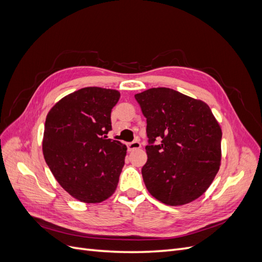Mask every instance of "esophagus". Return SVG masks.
I'll use <instances>...</instances> for the list:
<instances>
[{
    "mask_svg": "<svg viewBox=\"0 0 262 262\" xmlns=\"http://www.w3.org/2000/svg\"><path fill=\"white\" fill-rule=\"evenodd\" d=\"M126 146H128V150H129V152H131V150L139 149V148L141 147V143H140V142L134 141V142H131V143L126 144Z\"/></svg>",
    "mask_w": 262,
    "mask_h": 262,
    "instance_id": "esophagus-1",
    "label": "esophagus"
}]
</instances>
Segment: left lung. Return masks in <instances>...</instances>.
Segmentation results:
<instances>
[{
    "instance_id": "left-lung-1",
    "label": "left lung",
    "mask_w": 262,
    "mask_h": 262,
    "mask_svg": "<svg viewBox=\"0 0 262 262\" xmlns=\"http://www.w3.org/2000/svg\"><path fill=\"white\" fill-rule=\"evenodd\" d=\"M134 97L146 118L147 162L142 176L148 192L168 205L198 199L221 163L222 130L210 107L166 87Z\"/></svg>"
}]
</instances>
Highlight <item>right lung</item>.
Returning <instances> with one entry per match:
<instances>
[{
	"label": "right lung",
	"instance_id": "add662e5",
	"mask_svg": "<svg viewBox=\"0 0 262 262\" xmlns=\"http://www.w3.org/2000/svg\"><path fill=\"white\" fill-rule=\"evenodd\" d=\"M120 94L85 87L63 97L45 123L42 150L61 187L86 203L106 200L117 188L126 146L107 139Z\"/></svg>",
	"mask_w": 262,
	"mask_h": 262
}]
</instances>
